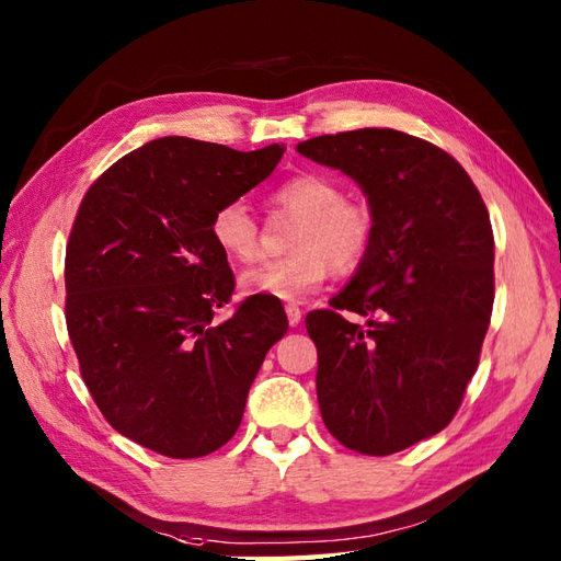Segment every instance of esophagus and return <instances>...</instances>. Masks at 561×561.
I'll return each instance as SVG.
<instances>
[{"label": "esophagus", "mask_w": 561, "mask_h": 561, "mask_svg": "<svg viewBox=\"0 0 561 561\" xmlns=\"http://www.w3.org/2000/svg\"><path fill=\"white\" fill-rule=\"evenodd\" d=\"M301 308L299 306H287V318H289V325L291 328H296V325H299L301 323Z\"/></svg>", "instance_id": "obj_1"}]
</instances>
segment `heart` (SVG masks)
<instances>
[{"label": "heart", "instance_id": "obj_1", "mask_svg": "<svg viewBox=\"0 0 561 561\" xmlns=\"http://www.w3.org/2000/svg\"><path fill=\"white\" fill-rule=\"evenodd\" d=\"M272 202L299 217L289 238L291 255L267 260L241 274V289L279 301H299L325 282L330 270L352 274L374 248L376 217L362 199L344 197L328 175L299 173L274 187ZM209 233L224 255L250 260L257 253V221L241 199L211 214Z\"/></svg>", "mask_w": 561, "mask_h": 561}]
</instances>
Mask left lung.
I'll list each match as a JSON object with an SVG mask.
<instances>
[{"label":"left lung","instance_id":"left-lung-1","mask_svg":"<svg viewBox=\"0 0 561 561\" xmlns=\"http://www.w3.org/2000/svg\"><path fill=\"white\" fill-rule=\"evenodd\" d=\"M296 151L350 175L374 209L371 253L306 330L328 432L390 456L448 426L478 371L494 304L490 211L450 153L398 129L323 135Z\"/></svg>","mask_w":561,"mask_h":561}]
</instances>
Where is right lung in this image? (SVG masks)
I'll use <instances>...</instances> for the list:
<instances>
[{"label": "right lung", "instance_id": "right-lung-1", "mask_svg": "<svg viewBox=\"0 0 561 561\" xmlns=\"http://www.w3.org/2000/svg\"><path fill=\"white\" fill-rule=\"evenodd\" d=\"M282 153L161 137L115 161L81 199L65 257L71 347L108 424L161 456L221 448L289 330L265 296L214 320L236 282L209 233L211 214L265 181Z\"/></svg>", "mask_w": 561, "mask_h": 561}]
</instances>
